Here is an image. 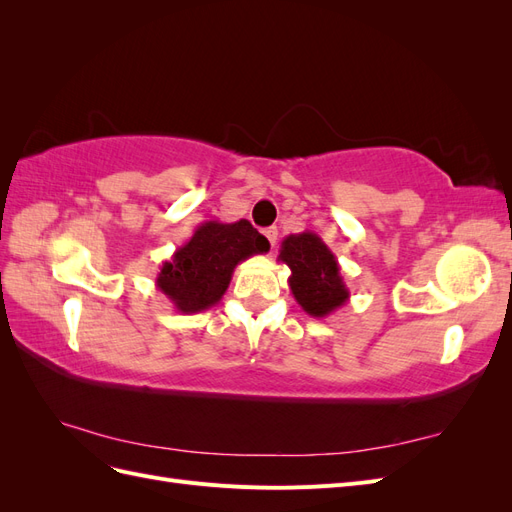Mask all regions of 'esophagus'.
I'll return each instance as SVG.
<instances>
[{"mask_svg": "<svg viewBox=\"0 0 512 512\" xmlns=\"http://www.w3.org/2000/svg\"><path fill=\"white\" fill-rule=\"evenodd\" d=\"M262 235L267 237V241L271 243V247H275V241H277V228H275V226H269V228L262 230Z\"/></svg>", "mask_w": 512, "mask_h": 512, "instance_id": "obj_1", "label": "esophagus"}]
</instances>
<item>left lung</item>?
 Returning a JSON list of instances; mask_svg holds the SVG:
<instances>
[{"label": "left lung", "mask_w": 512, "mask_h": 512, "mask_svg": "<svg viewBox=\"0 0 512 512\" xmlns=\"http://www.w3.org/2000/svg\"><path fill=\"white\" fill-rule=\"evenodd\" d=\"M290 269L288 286L294 301L312 318H327L348 303L350 290L335 254L316 232L305 230L282 241L280 256Z\"/></svg>", "instance_id": "8db88e82"}]
</instances>
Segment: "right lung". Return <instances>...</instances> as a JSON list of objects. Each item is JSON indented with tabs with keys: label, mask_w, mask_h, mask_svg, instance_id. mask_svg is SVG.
Returning <instances> with one entry per match:
<instances>
[{
	"label": "right lung",
	"mask_w": 512,
	"mask_h": 512,
	"mask_svg": "<svg viewBox=\"0 0 512 512\" xmlns=\"http://www.w3.org/2000/svg\"><path fill=\"white\" fill-rule=\"evenodd\" d=\"M269 241L247 222H203L190 241L166 260L156 286L181 314H198L220 303L237 265L267 254Z\"/></svg>",
	"instance_id": "add662e5"
}]
</instances>
